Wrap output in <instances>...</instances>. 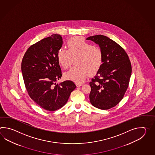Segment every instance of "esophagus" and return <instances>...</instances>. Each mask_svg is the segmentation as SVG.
Wrapping results in <instances>:
<instances>
[{"mask_svg": "<svg viewBox=\"0 0 155 155\" xmlns=\"http://www.w3.org/2000/svg\"><path fill=\"white\" fill-rule=\"evenodd\" d=\"M76 85L77 87H80V86H81L82 85V84H81V83H76Z\"/></svg>", "mask_w": 155, "mask_h": 155, "instance_id": "esophagus-1", "label": "esophagus"}]
</instances>
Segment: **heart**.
<instances>
[{
	"mask_svg": "<svg viewBox=\"0 0 155 155\" xmlns=\"http://www.w3.org/2000/svg\"><path fill=\"white\" fill-rule=\"evenodd\" d=\"M68 50L60 49L57 59L60 66L68 69L73 60L76 65L64 73V78L77 83L82 82L89 73L97 71L102 65L103 53L97 46H93L82 37L70 38L67 43Z\"/></svg>",
	"mask_w": 155,
	"mask_h": 155,
	"instance_id": "obj_1",
	"label": "heart"
}]
</instances>
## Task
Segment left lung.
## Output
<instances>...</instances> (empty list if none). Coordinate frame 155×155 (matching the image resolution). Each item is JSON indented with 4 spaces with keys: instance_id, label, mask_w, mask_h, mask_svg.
<instances>
[{
    "instance_id": "left-lung-1",
    "label": "left lung",
    "mask_w": 155,
    "mask_h": 155,
    "mask_svg": "<svg viewBox=\"0 0 155 155\" xmlns=\"http://www.w3.org/2000/svg\"><path fill=\"white\" fill-rule=\"evenodd\" d=\"M86 39L98 44L103 53L102 65L90 82V101L96 108L111 109L120 102L128 87L132 72L129 56L107 36L97 35Z\"/></svg>"
}]
</instances>
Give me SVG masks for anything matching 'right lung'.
I'll use <instances>...</instances> for the list:
<instances>
[{"label":"right lung","mask_w":155,"mask_h":155,"mask_svg":"<svg viewBox=\"0 0 155 155\" xmlns=\"http://www.w3.org/2000/svg\"><path fill=\"white\" fill-rule=\"evenodd\" d=\"M62 45L61 36L53 34L30 46L21 62L24 81L30 97L41 107L50 111L65 105L76 87L70 80L56 84L62 76L57 59V53Z\"/></svg>","instance_id":"1"}]
</instances>
